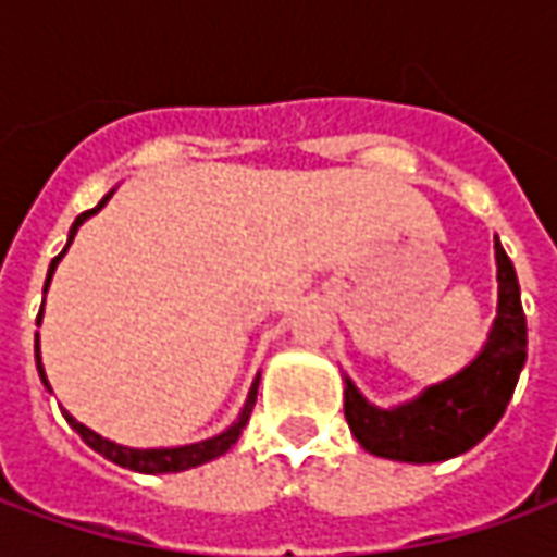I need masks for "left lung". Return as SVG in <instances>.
Wrapping results in <instances>:
<instances>
[{"label": "left lung", "instance_id": "obj_1", "mask_svg": "<svg viewBox=\"0 0 557 557\" xmlns=\"http://www.w3.org/2000/svg\"><path fill=\"white\" fill-rule=\"evenodd\" d=\"M498 315L486 346L459 375L426 387L399 409H375L346 379V420L363 450L399 462H442L466 454L502 420L528 355V327L513 262L495 235Z\"/></svg>", "mask_w": 557, "mask_h": 557}]
</instances>
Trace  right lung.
<instances>
[{
    "mask_svg": "<svg viewBox=\"0 0 557 557\" xmlns=\"http://www.w3.org/2000/svg\"><path fill=\"white\" fill-rule=\"evenodd\" d=\"M113 196V190L103 196L98 206L91 208V211H83L77 220H74V226H71V235H67V247H71V242H74V235H77L79 223L86 218H91L95 211H101L103 202ZM65 247V250H67ZM65 250L55 256L53 262H50V271H47V283H44V292H47V286H50V277H53L55 265H59V259L65 256ZM44 307V304H41ZM38 322H41V315H38ZM35 361H38V373H41V382L47 385V375H44V367H41V351H38V339H35ZM50 387V385H47ZM256 387H259V382H253V387H250V397H247V406H244L242 418L232 423L230 430L220 432V435H214V438H208V442H199V444H184V447H163V450H134V447H122V444L115 442H107V438H101L98 432H91L89 426H83L79 420H74L71 414L65 411V420L77 430V435L83 438V442L89 444L91 450H98L101 456H107L110 462H115V466L122 468H131V471H139V474H166V471H184V468H196L202 466V462H211V459H218L220 454H226L232 444L238 442V435H242L244 423L250 420V411H253L256 406Z\"/></svg>",
    "mask_w": 557,
    "mask_h": 557,
    "instance_id": "add662e5",
    "label": "right lung"
}]
</instances>
